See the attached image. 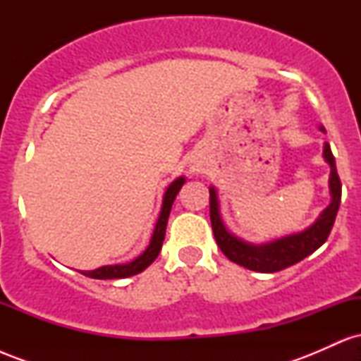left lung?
<instances>
[{
	"instance_id": "left-lung-1",
	"label": "left lung",
	"mask_w": 361,
	"mask_h": 361,
	"mask_svg": "<svg viewBox=\"0 0 361 361\" xmlns=\"http://www.w3.org/2000/svg\"><path fill=\"white\" fill-rule=\"evenodd\" d=\"M319 128L326 132V128L322 126ZM322 157L331 168L329 205L319 214V217L310 224L307 229L273 239V241L268 243H247L231 233L222 221L217 190H215V186H210V222H212L214 238L227 258L233 263L247 268V270L258 273H275L307 258L309 255H312L314 251L319 250L326 243L327 235L333 229V224L336 221L339 202H341V181H339L336 171V161H334V156L327 142H324V147H322Z\"/></svg>"
}]
</instances>
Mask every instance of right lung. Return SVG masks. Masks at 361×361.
Here are the masks:
<instances>
[{
    "label": "right lung",
    "instance_id": "1",
    "mask_svg": "<svg viewBox=\"0 0 361 361\" xmlns=\"http://www.w3.org/2000/svg\"><path fill=\"white\" fill-rule=\"evenodd\" d=\"M185 181H186L185 176L176 178V180L168 186L166 192H164L159 217H157L154 231H152L149 246L146 247V251H144L142 255L137 256L135 259H132L130 263L106 264V267H100L97 268V270L81 271L82 275L90 276V279H97V280H111V279H127V276L137 275V273L146 270L149 264L157 258V255H159L161 246H163V241H164V234H166V224H168L169 212H171L173 202H175L176 195L181 190V186L185 185Z\"/></svg>",
    "mask_w": 361,
    "mask_h": 361
}]
</instances>
